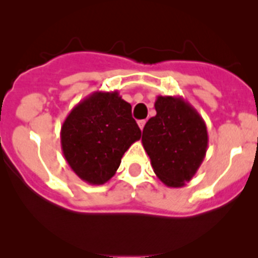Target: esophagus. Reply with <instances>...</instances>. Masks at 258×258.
Instances as JSON below:
<instances>
[{"label": "esophagus", "instance_id": "obj_1", "mask_svg": "<svg viewBox=\"0 0 258 258\" xmlns=\"http://www.w3.org/2000/svg\"><path fill=\"white\" fill-rule=\"evenodd\" d=\"M137 123H139L140 128H141V131H142V130H144V127H145V124H146V119H140Z\"/></svg>", "mask_w": 258, "mask_h": 258}]
</instances>
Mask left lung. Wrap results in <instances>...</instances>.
Segmentation results:
<instances>
[{"instance_id":"left-lung-1","label":"left lung","mask_w":258,"mask_h":258,"mask_svg":"<svg viewBox=\"0 0 258 258\" xmlns=\"http://www.w3.org/2000/svg\"><path fill=\"white\" fill-rule=\"evenodd\" d=\"M156 116L145 124L142 145L153 172L167 187H182L206 156L209 134L204 118L181 96H157Z\"/></svg>"}]
</instances>
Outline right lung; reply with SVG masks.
<instances>
[{
	"label": "right lung",
	"instance_id": "right-lung-1",
	"mask_svg": "<svg viewBox=\"0 0 258 258\" xmlns=\"http://www.w3.org/2000/svg\"><path fill=\"white\" fill-rule=\"evenodd\" d=\"M131 105L118 91H96L77 103L61 127V148L82 181L103 184L116 173L122 156L141 139Z\"/></svg>",
	"mask_w": 258,
	"mask_h": 258
}]
</instances>
